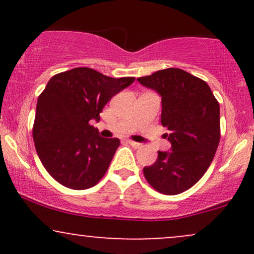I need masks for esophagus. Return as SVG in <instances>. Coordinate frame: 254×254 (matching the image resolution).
Listing matches in <instances>:
<instances>
[{
    "label": "esophagus",
    "mask_w": 254,
    "mask_h": 254,
    "mask_svg": "<svg viewBox=\"0 0 254 254\" xmlns=\"http://www.w3.org/2000/svg\"><path fill=\"white\" fill-rule=\"evenodd\" d=\"M129 144L133 148H141L142 147L141 143H138V142H135V141H129Z\"/></svg>",
    "instance_id": "34e87169"
}]
</instances>
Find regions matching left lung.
I'll return each instance as SVG.
<instances>
[{
    "mask_svg": "<svg viewBox=\"0 0 254 254\" xmlns=\"http://www.w3.org/2000/svg\"><path fill=\"white\" fill-rule=\"evenodd\" d=\"M161 97V124L171 150L159 151L156 161L143 168L147 182L164 194L189 190L204 176L220 143V105L210 87L177 68L137 78Z\"/></svg>",
    "mask_w": 254,
    "mask_h": 254,
    "instance_id": "left-lung-1",
    "label": "left lung"
}]
</instances>
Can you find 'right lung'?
Wrapping results in <instances>:
<instances>
[{
	"label": "right lung",
	"mask_w": 254,
	"mask_h": 254,
	"mask_svg": "<svg viewBox=\"0 0 254 254\" xmlns=\"http://www.w3.org/2000/svg\"><path fill=\"white\" fill-rule=\"evenodd\" d=\"M135 77L113 78L90 68H74L50 78L38 98L33 125L40 161L56 182L72 190L97 184L119 147L93 125L104 106Z\"/></svg>",
	"instance_id": "add662e5"
}]
</instances>
